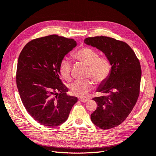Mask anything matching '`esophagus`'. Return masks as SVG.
<instances>
[{
  "instance_id": "obj_1",
  "label": "esophagus",
  "mask_w": 156,
  "mask_h": 156,
  "mask_svg": "<svg viewBox=\"0 0 156 156\" xmlns=\"http://www.w3.org/2000/svg\"><path fill=\"white\" fill-rule=\"evenodd\" d=\"M79 100L81 101V102H83V103H86V102H87L88 101V99H82V98H80Z\"/></svg>"
}]
</instances>
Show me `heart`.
<instances>
[{
	"instance_id": "b5f03b06",
	"label": "heart",
	"mask_w": 156,
	"mask_h": 156,
	"mask_svg": "<svg viewBox=\"0 0 156 156\" xmlns=\"http://www.w3.org/2000/svg\"><path fill=\"white\" fill-rule=\"evenodd\" d=\"M73 57L79 62L88 66L87 75L91 77L97 84L105 82L109 76L111 64L105 57L99 56L98 52L90 48L83 47L73 53ZM72 64L67 58H63L59 64L60 74L64 80H72ZM93 88V83L90 80L76 81L70 86V91L73 96L85 98Z\"/></svg>"
}]
</instances>
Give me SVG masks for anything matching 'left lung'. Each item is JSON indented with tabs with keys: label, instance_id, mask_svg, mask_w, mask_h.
Returning a JSON list of instances; mask_svg holds the SVG:
<instances>
[{
	"label": "left lung",
	"instance_id": "8db88e82",
	"mask_svg": "<svg viewBox=\"0 0 156 156\" xmlns=\"http://www.w3.org/2000/svg\"><path fill=\"white\" fill-rule=\"evenodd\" d=\"M84 42L103 52L111 66L109 76L96 90L103 95L92 99L98 107L90 115L94 125L111 129L126 119L137 101L141 79L139 60L126 43L112 37H87Z\"/></svg>",
	"mask_w": 156,
	"mask_h": 156
}]
</instances>
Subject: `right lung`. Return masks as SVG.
<instances>
[{
  "label": "right lung",
  "instance_id": "obj_1",
  "mask_svg": "<svg viewBox=\"0 0 156 156\" xmlns=\"http://www.w3.org/2000/svg\"><path fill=\"white\" fill-rule=\"evenodd\" d=\"M77 45L73 39L50 35L34 39L23 48L18 58L16 83L23 104L38 123L49 127L68 119L77 97L67 95L59 64Z\"/></svg>",
  "mask_w": 156,
  "mask_h": 156
}]
</instances>
